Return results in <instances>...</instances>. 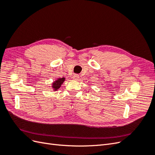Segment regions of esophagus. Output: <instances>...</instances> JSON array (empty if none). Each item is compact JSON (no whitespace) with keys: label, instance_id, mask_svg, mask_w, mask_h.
Segmentation results:
<instances>
[{"label":"esophagus","instance_id":"esophagus-1","mask_svg":"<svg viewBox=\"0 0 155 155\" xmlns=\"http://www.w3.org/2000/svg\"><path fill=\"white\" fill-rule=\"evenodd\" d=\"M79 78V75L78 74H74L72 76V79H75V80H77Z\"/></svg>","mask_w":155,"mask_h":155}]
</instances>
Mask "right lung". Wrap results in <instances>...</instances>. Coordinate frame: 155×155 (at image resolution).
I'll return each mask as SVG.
<instances>
[{
    "label": "right lung",
    "mask_w": 155,
    "mask_h": 155,
    "mask_svg": "<svg viewBox=\"0 0 155 155\" xmlns=\"http://www.w3.org/2000/svg\"><path fill=\"white\" fill-rule=\"evenodd\" d=\"M64 79H65L64 78H59L58 79H56V80L54 82H53L52 88L54 89V91H56L58 90V89H59L61 87V85L64 81Z\"/></svg>",
    "instance_id": "add662e5"
}]
</instances>
